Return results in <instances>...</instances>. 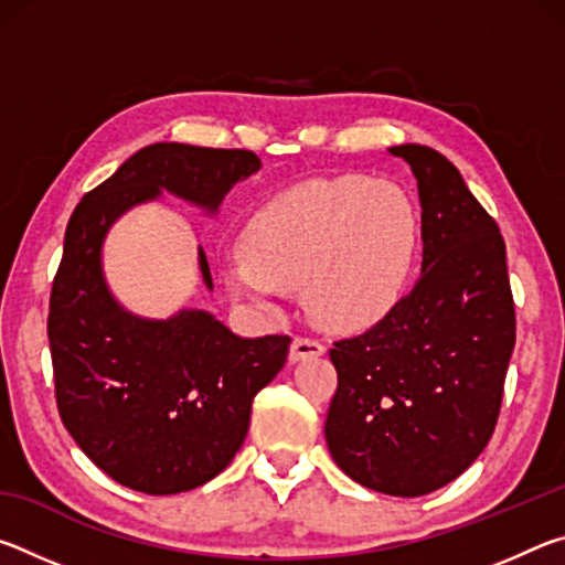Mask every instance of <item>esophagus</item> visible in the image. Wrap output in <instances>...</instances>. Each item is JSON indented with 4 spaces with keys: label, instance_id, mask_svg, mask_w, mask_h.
I'll list each match as a JSON object with an SVG mask.
<instances>
[{
    "label": "esophagus",
    "instance_id": "1",
    "mask_svg": "<svg viewBox=\"0 0 565 565\" xmlns=\"http://www.w3.org/2000/svg\"><path fill=\"white\" fill-rule=\"evenodd\" d=\"M327 351V347L319 339L311 337H296L291 341V361H306V359H317Z\"/></svg>",
    "mask_w": 565,
    "mask_h": 565
}]
</instances>
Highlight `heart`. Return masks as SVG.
Returning a JSON list of instances; mask_svg holds the SVG:
<instances>
[{
	"label": "heart",
	"instance_id": "b5f03b06",
	"mask_svg": "<svg viewBox=\"0 0 565 565\" xmlns=\"http://www.w3.org/2000/svg\"><path fill=\"white\" fill-rule=\"evenodd\" d=\"M414 252L416 214L401 186L366 177L306 181L252 214L224 284L264 309L303 284L313 319L359 329L394 309Z\"/></svg>",
	"mask_w": 565,
	"mask_h": 565
}]
</instances>
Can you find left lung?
<instances>
[{
  "mask_svg": "<svg viewBox=\"0 0 565 565\" xmlns=\"http://www.w3.org/2000/svg\"><path fill=\"white\" fill-rule=\"evenodd\" d=\"M388 151L418 181L424 262L376 327L333 343L323 434L353 481L414 499L461 476L493 436L515 311L499 224L458 169L431 147Z\"/></svg>",
  "mask_w": 565,
  "mask_h": 565,
  "instance_id": "left-lung-1",
  "label": "left lung"
}]
</instances>
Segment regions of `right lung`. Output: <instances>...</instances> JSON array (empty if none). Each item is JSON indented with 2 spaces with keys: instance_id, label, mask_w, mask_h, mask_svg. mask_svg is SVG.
Masks as SVG:
<instances>
[{
  "instance_id": "right-lung-1",
  "label": "right lung",
  "mask_w": 565,
  "mask_h": 565,
  "mask_svg": "<svg viewBox=\"0 0 565 565\" xmlns=\"http://www.w3.org/2000/svg\"><path fill=\"white\" fill-rule=\"evenodd\" d=\"M259 169L246 149L161 141L92 189L66 224L46 321L56 406L92 463L131 491L181 493L222 473L291 339H242L199 309L164 321L134 317L104 281L102 244L124 212L161 191L216 214L236 181ZM199 269L214 289L202 246Z\"/></svg>"
}]
</instances>
